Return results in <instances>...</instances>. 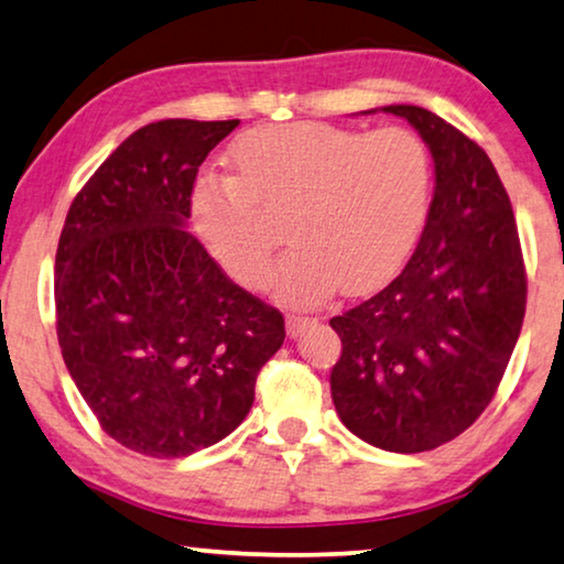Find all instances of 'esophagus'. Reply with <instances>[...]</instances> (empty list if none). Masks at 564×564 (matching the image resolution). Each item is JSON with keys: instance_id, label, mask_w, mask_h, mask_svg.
I'll use <instances>...</instances> for the list:
<instances>
[{"instance_id": "1", "label": "esophagus", "mask_w": 564, "mask_h": 564, "mask_svg": "<svg viewBox=\"0 0 564 564\" xmlns=\"http://www.w3.org/2000/svg\"><path fill=\"white\" fill-rule=\"evenodd\" d=\"M311 324H316L314 316H306V314H289L285 316V332L289 336H299L304 329H308Z\"/></svg>"}]
</instances>
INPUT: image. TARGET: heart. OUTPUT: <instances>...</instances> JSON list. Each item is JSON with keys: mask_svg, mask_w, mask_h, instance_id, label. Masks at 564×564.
<instances>
[{"mask_svg": "<svg viewBox=\"0 0 564 564\" xmlns=\"http://www.w3.org/2000/svg\"><path fill=\"white\" fill-rule=\"evenodd\" d=\"M232 176H205L195 223L230 275L260 289L289 223L291 253L275 273L289 304L344 285L359 293L405 263L431 207V151L415 131L324 121L260 126L235 141Z\"/></svg>", "mask_w": 564, "mask_h": 564, "instance_id": "b5f03b06", "label": "heart"}]
</instances>
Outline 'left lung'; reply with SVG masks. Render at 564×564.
<instances>
[{
    "mask_svg": "<svg viewBox=\"0 0 564 564\" xmlns=\"http://www.w3.org/2000/svg\"><path fill=\"white\" fill-rule=\"evenodd\" d=\"M423 137L435 192L413 258L372 299L332 318V400L357 438L423 453L489 405L519 339L527 273L514 209L486 151L420 106H384Z\"/></svg>",
    "mask_w": 564,
    "mask_h": 564,
    "instance_id": "1",
    "label": "left lung"
}]
</instances>
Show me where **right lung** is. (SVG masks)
I'll list each match as a JSON object with an SVG mask.
<instances>
[{"label": "right lung", "instance_id": "obj_1", "mask_svg": "<svg viewBox=\"0 0 564 564\" xmlns=\"http://www.w3.org/2000/svg\"><path fill=\"white\" fill-rule=\"evenodd\" d=\"M238 123L133 131L75 195L57 242L65 367L100 427L141 456L182 458L230 435L285 339L281 311L184 230L199 164Z\"/></svg>", "mask_w": 564, "mask_h": 564}]
</instances>
